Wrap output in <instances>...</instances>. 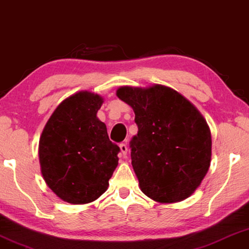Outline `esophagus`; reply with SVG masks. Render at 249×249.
<instances>
[{
	"label": "esophagus",
	"instance_id": "obj_1",
	"mask_svg": "<svg viewBox=\"0 0 249 249\" xmlns=\"http://www.w3.org/2000/svg\"><path fill=\"white\" fill-rule=\"evenodd\" d=\"M120 149H121L122 155L125 156V154H127V152H128V146L122 142V144H120Z\"/></svg>",
	"mask_w": 249,
	"mask_h": 249
}]
</instances>
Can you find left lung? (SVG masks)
<instances>
[{
  "label": "left lung",
  "instance_id": "left-lung-1",
  "mask_svg": "<svg viewBox=\"0 0 249 249\" xmlns=\"http://www.w3.org/2000/svg\"><path fill=\"white\" fill-rule=\"evenodd\" d=\"M118 97L135 112L137 135L130 141L131 164L142 192L161 203L186 199L211 164L212 139L196 107L171 88L121 87Z\"/></svg>",
  "mask_w": 249,
  "mask_h": 249
}]
</instances>
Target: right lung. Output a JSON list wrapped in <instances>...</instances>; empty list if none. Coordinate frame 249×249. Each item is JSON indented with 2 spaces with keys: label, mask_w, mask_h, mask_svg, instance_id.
Here are the masks:
<instances>
[{
  "label": "right lung",
  "mask_w": 249,
  "mask_h": 249,
  "mask_svg": "<svg viewBox=\"0 0 249 249\" xmlns=\"http://www.w3.org/2000/svg\"><path fill=\"white\" fill-rule=\"evenodd\" d=\"M102 97L80 91L51 115L39 141V162L47 186L61 199L85 204L107 189L120 147L96 117Z\"/></svg>",
  "instance_id": "right-lung-1"
}]
</instances>
